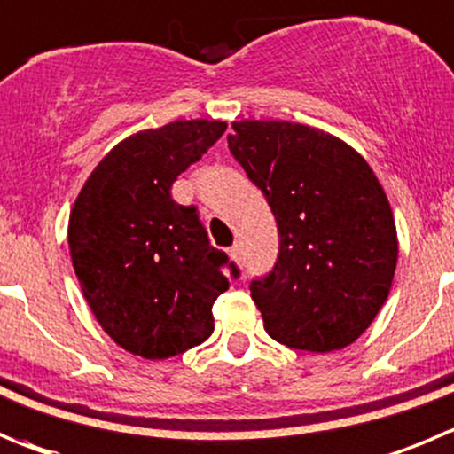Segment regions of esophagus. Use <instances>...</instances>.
<instances>
[{"instance_id": "esophagus-1", "label": "esophagus", "mask_w": 454, "mask_h": 454, "mask_svg": "<svg viewBox=\"0 0 454 454\" xmlns=\"http://www.w3.org/2000/svg\"><path fill=\"white\" fill-rule=\"evenodd\" d=\"M230 256H231V261H236V262L243 261V245H240V243L231 245V247H230Z\"/></svg>"}]
</instances>
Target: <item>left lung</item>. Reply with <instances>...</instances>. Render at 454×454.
<instances>
[{"label": "left lung", "mask_w": 454, "mask_h": 454, "mask_svg": "<svg viewBox=\"0 0 454 454\" xmlns=\"http://www.w3.org/2000/svg\"><path fill=\"white\" fill-rule=\"evenodd\" d=\"M231 127V155L278 224V261L249 285L267 334L305 352L348 348L395 278L399 243L381 183L364 155L321 129L285 120Z\"/></svg>", "instance_id": "left-lung-1"}]
</instances>
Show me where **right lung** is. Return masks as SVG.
I'll return each instance as SVG.
<instances>
[{"mask_svg": "<svg viewBox=\"0 0 454 454\" xmlns=\"http://www.w3.org/2000/svg\"><path fill=\"white\" fill-rule=\"evenodd\" d=\"M220 120H176L115 145L82 187L68 247L82 294L127 352L160 361L214 332L215 299L230 287L227 254L211 247L196 207L171 184L224 133Z\"/></svg>", "mask_w": 454, "mask_h": 454, "instance_id": "add662e5", "label": "right lung"}]
</instances>
